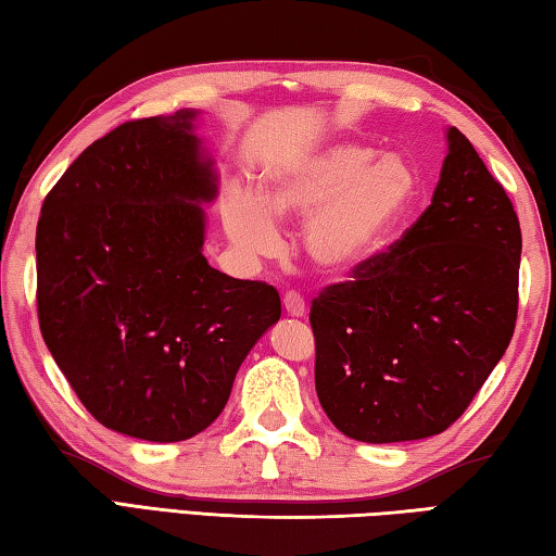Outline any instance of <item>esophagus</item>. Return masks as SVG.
<instances>
[{
    "label": "esophagus",
    "mask_w": 556,
    "mask_h": 556,
    "mask_svg": "<svg viewBox=\"0 0 556 556\" xmlns=\"http://www.w3.org/2000/svg\"><path fill=\"white\" fill-rule=\"evenodd\" d=\"M283 307L290 317H305V313H307L303 295L295 293V290H288V293L283 295Z\"/></svg>",
    "instance_id": "34e87169"
}]
</instances>
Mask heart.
<instances>
[{
    "label": "heart",
    "mask_w": 556,
    "mask_h": 556,
    "mask_svg": "<svg viewBox=\"0 0 556 556\" xmlns=\"http://www.w3.org/2000/svg\"><path fill=\"white\" fill-rule=\"evenodd\" d=\"M420 180L395 153L332 141L307 151L270 175L256 194L233 192L222 224L243 256L261 258L278 249L280 222H303L305 256L325 273L362 268L393 237L413 210Z\"/></svg>",
    "instance_id": "obj_1"
}]
</instances>
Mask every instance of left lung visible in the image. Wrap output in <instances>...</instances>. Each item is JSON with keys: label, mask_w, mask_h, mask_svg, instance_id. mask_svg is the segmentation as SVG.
Returning <instances> with one entry per match:
<instances>
[{"label": "left lung", "mask_w": 556, "mask_h": 556, "mask_svg": "<svg viewBox=\"0 0 556 556\" xmlns=\"http://www.w3.org/2000/svg\"><path fill=\"white\" fill-rule=\"evenodd\" d=\"M520 251L510 198L452 126L430 207L313 300L315 388L337 430L391 444L459 420L510 344Z\"/></svg>", "instance_id": "left-lung-1"}]
</instances>
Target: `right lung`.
<instances>
[{
    "label": "right lung",
    "instance_id": "right-lung-1",
    "mask_svg": "<svg viewBox=\"0 0 556 556\" xmlns=\"http://www.w3.org/2000/svg\"><path fill=\"white\" fill-rule=\"evenodd\" d=\"M194 110L116 126L46 194L36 227L38 325L97 422L146 442L217 420L280 319V295L202 256L214 161Z\"/></svg>",
    "mask_w": 556,
    "mask_h": 556
}]
</instances>
